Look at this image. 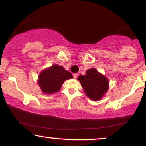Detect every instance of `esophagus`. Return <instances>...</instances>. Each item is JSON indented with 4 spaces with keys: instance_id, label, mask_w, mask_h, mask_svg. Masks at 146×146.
Here are the masks:
<instances>
[{
    "instance_id": "34e87169",
    "label": "esophagus",
    "mask_w": 146,
    "mask_h": 146,
    "mask_svg": "<svg viewBox=\"0 0 146 146\" xmlns=\"http://www.w3.org/2000/svg\"><path fill=\"white\" fill-rule=\"evenodd\" d=\"M78 74H73L74 78V79H76L77 78H78Z\"/></svg>"
}]
</instances>
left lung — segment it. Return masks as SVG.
<instances>
[{"instance_id": "left-lung-1", "label": "left lung", "mask_w": 146, "mask_h": 146, "mask_svg": "<svg viewBox=\"0 0 146 146\" xmlns=\"http://www.w3.org/2000/svg\"><path fill=\"white\" fill-rule=\"evenodd\" d=\"M78 80L80 82L86 94L92 100L97 101L102 98L108 90V80L95 68L88 70L86 74L80 75Z\"/></svg>"}]
</instances>
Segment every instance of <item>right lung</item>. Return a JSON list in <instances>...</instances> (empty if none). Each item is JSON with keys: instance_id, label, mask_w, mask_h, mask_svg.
I'll return each instance as SVG.
<instances>
[{"instance_id": "obj_1", "label": "right lung", "mask_w": 146, "mask_h": 146, "mask_svg": "<svg viewBox=\"0 0 146 146\" xmlns=\"http://www.w3.org/2000/svg\"><path fill=\"white\" fill-rule=\"evenodd\" d=\"M72 78L73 76L70 72L66 70L61 66L54 64L41 72L38 84L42 92L50 94L58 92L64 82Z\"/></svg>"}]
</instances>
